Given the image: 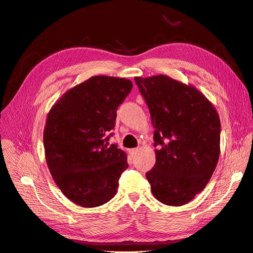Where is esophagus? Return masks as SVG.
<instances>
[{
	"label": "esophagus",
	"instance_id": "esophagus-1",
	"mask_svg": "<svg viewBox=\"0 0 253 253\" xmlns=\"http://www.w3.org/2000/svg\"><path fill=\"white\" fill-rule=\"evenodd\" d=\"M138 152H139V149H138V148H136V149H131V150H129V154H131L132 156H135Z\"/></svg>",
	"mask_w": 253,
	"mask_h": 253
}]
</instances>
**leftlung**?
<instances>
[{
	"label": "left lung",
	"mask_w": 253,
	"mask_h": 253,
	"mask_svg": "<svg viewBox=\"0 0 253 253\" xmlns=\"http://www.w3.org/2000/svg\"><path fill=\"white\" fill-rule=\"evenodd\" d=\"M154 132L156 164L145 176L157 201L182 206L207 186L219 157L220 121L213 104L193 85L157 75L135 77Z\"/></svg>",
	"instance_id": "1"
}]
</instances>
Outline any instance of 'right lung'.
Returning a JSON list of instances; mask_svg holds the SVG:
<instances>
[{
    "label": "right lung",
    "mask_w": 253,
    "mask_h": 253,
    "mask_svg": "<svg viewBox=\"0 0 253 253\" xmlns=\"http://www.w3.org/2000/svg\"><path fill=\"white\" fill-rule=\"evenodd\" d=\"M132 87L128 79L94 76L68 89L48 112L45 159L61 192L78 206H101L117 192L126 154L105 135Z\"/></svg>",
    "instance_id": "1"
}]
</instances>
